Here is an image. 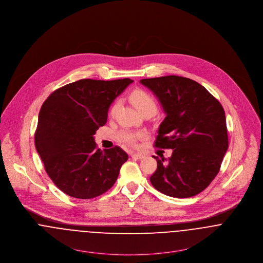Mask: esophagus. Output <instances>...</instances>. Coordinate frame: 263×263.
I'll return each mask as SVG.
<instances>
[{
	"mask_svg": "<svg viewBox=\"0 0 263 263\" xmlns=\"http://www.w3.org/2000/svg\"><path fill=\"white\" fill-rule=\"evenodd\" d=\"M132 158L136 159V160H141V159L144 158V155L140 154V153H134V154H132Z\"/></svg>",
	"mask_w": 263,
	"mask_h": 263,
	"instance_id": "obj_1",
	"label": "esophagus"
}]
</instances>
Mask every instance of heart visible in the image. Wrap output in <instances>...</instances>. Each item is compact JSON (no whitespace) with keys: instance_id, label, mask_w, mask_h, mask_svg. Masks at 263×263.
<instances>
[{"instance_id":"b5f03b06","label":"heart","mask_w":263,"mask_h":263,"mask_svg":"<svg viewBox=\"0 0 263 263\" xmlns=\"http://www.w3.org/2000/svg\"><path fill=\"white\" fill-rule=\"evenodd\" d=\"M130 100L131 102L134 104V106L139 110L140 113L146 110H151L153 112H156L157 110V103L154 97L150 94V93L138 89L131 93L130 95ZM119 105V101H116L112 108H111V113L113 114L115 112V110L117 109ZM144 136L143 133H134V132H130V131H123L120 134V138L128 145L134 146L138 140L141 139Z\"/></svg>"}]
</instances>
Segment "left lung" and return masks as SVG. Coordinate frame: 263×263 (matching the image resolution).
Segmentation results:
<instances>
[{
	"instance_id": "left-lung-1",
	"label": "left lung",
	"mask_w": 263,
	"mask_h": 263,
	"mask_svg": "<svg viewBox=\"0 0 263 263\" xmlns=\"http://www.w3.org/2000/svg\"><path fill=\"white\" fill-rule=\"evenodd\" d=\"M140 82L153 91L166 113L155 147L173 150L168 159L153 156L158 166L151 184L173 198L200 194L216 178L229 147L224 110L190 78L168 76Z\"/></svg>"
}]
</instances>
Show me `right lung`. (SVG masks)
<instances>
[{
    "label": "right lung",
    "mask_w": 263,
    "mask_h": 263,
    "mask_svg": "<svg viewBox=\"0 0 263 263\" xmlns=\"http://www.w3.org/2000/svg\"><path fill=\"white\" fill-rule=\"evenodd\" d=\"M132 82L80 79L54 90L44 102L35 149L48 177L64 194L92 199L115 184L128 155L118 146L101 151L93 135L106 123L111 103Z\"/></svg>",
    "instance_id": "obj_1"
}]
</instances>
